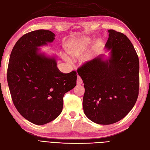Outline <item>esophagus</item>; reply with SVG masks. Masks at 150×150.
Listing matches in <instances>:
<instances>
[{"label":"esophagus","instance_id":"34e87169","mask_svg":"<svg viewBox=\"0 0 150 150\" xmlns=\"http://www.w3.org/2000/svg\"><path fill=\"white\" fill-rule=\"evenodd\" d=\"M82 83H83L82 79H81V78L79 76H78V77H77V84L80 85V84H82Z\"/></svg>","mask_w":150,"mask_h":150}]
</instances>
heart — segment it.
I'll list each match as a JSON object with an SVG mask.
<instances>
[{
    "mask_svg": "<svg viewBox=\"0 0 150 150\" xmlns=\"http://www.w3.org/2000/svg\"><path fill=\"white\" fill-rule=\"evenodd\" d=\"M91 40L88 38H77L69 40L64 46L66 52L74 58L82 56L87 51Z\"/></svg>",
    "mask_w": 150,
    "mask_h": 150,
    "instance_id": "b5f03b06",
    "label": "heart"
}]
</instances>
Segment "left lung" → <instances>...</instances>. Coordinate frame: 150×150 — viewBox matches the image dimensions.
<instances>
[{
    "instance_id": "8db88e82",
    "label": "left lung",
    "mask_w": 150,
    "mask_h": 150,
    "mask_svg": "<svg viewBox=\"0 0 150 150\" xmlns=\"http://www.w3.org/2000/svg\"><path fill=\"white\" fill-rule=\"evenodd\" d=\"M108 32L105 47L111 50L110 58L103 61L99 56L78 71L84 84V114L99 125L115 123L128 115L139 88V59L133 45L124 34Z\"/></svg>"
}]
</instances>
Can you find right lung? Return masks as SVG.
Wrapping results in <instances>:
<instances>
[{
	"mask_svg": "<svg viewBox=\"0 0 150 150\" xmlns=\"http://www.w3.org/2000/svg\"><path fill=\"white\" fill-rule=\"evenodd\" d=\"M55 34L48 30L30 32L17 40L7 68V83L12 101L25 119L38 125L61 114L65 93L76 86L77 73H63L56 59L38 54V47L52 42Z\"/></svg>",
	"mask_w": 150,
	"mask_h": 150,
	"instance_id": "right-lung-1",
	"label": "right lung"
}]
</instances>
